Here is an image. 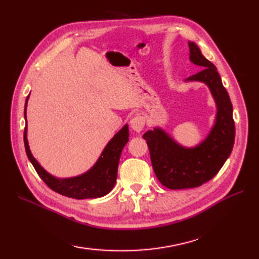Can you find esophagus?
Masks as SVG:
<instances>
[{
    "mask_svg": "<svg viewBox=\"0 0 259 259\" xmlns=\"http://www.w3.org/2000/svg\"><path fill=\"white\" fill-rule=\"evenodd\" d=\"M146 123V119L142 117V115H136L135 118L131 119L130 121V125L133 130H135L136 133H140V131L144 129Z\"/></svg>",
    "mask_w": 259,
    "mask_h": 259,
    "instance_id": "1",
    "label": "esophagus"
}]
</instances>
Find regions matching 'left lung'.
I'll return each instance as SVG.
<instances>
[{
  "instance_id": "obj_1",
  "label": "left lung",
  "mask_w": 259,
  "mask_h": 259,
  "mask_svg": "<svg viewBox=\"0 0 259 259\" xmlns=\"http://www.w3.org/2000/svg\"><path fill=\"white\" fill-rule=\"evenodd\" d=\"M188 46L190 61L203 69L187 81L208 85L216 101L217 114L207 138L195 148L180 146L160 128L142 136L149 148L153 171L169 189L195 188L212 179L232 153L235 141L233 106L217 68L202 56L196 43L189 41Z\"/></svg>"
}]
</instances>
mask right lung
<instances>
[{
  "mask_svg": "<svg viewBox=\"0 0 259 259\" xmlns=\"http://www.w3.org/2000/svg\"><path fill=\"white\" fill-rule=\"evenodd\" d=\"M24 107V117L26 118V103ZM129 141V129L128 124H125L113 138L109 141V144L104 148L100 158L98 159L95 166L89 171L78 177L59 179L53 177L43 169L30 151L29 144L26 138V125L24 129V146L26 156L36 170L40 178L45 181L49 188L58 192L60 195L67 196L74 199H89V198H99L109 194L112 190L117 180L118 164L120 160V155L123 147Z\"/></svg>",
  "mask_w": 259,
  "mask_h": 259,
  "instance_id": "add662e5",
  "label": "right lung"
}]
</instances>
